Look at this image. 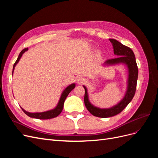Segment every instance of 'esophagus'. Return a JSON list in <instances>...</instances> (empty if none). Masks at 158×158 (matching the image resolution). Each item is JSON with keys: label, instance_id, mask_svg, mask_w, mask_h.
I'll return each mask as SVG.
<instances>
[{"label": "esophagus", "instance_id": "1", "mask_svg": "<svg viewBox=\"0 0 158 158\" xmlns=\"http://www.w3.org/2000/svg\"><path fill=\"white\" fill-rule=\"evenodd\" d=\"M84 80H85L84 78L82 76H78L76 77V81H77V82L79 84H82L84 82Z\"/></svg>", "mask_w": 158, "mask_h": 158}]
</instances>
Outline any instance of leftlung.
Wrapping results in <instances>:
<instances>
[{"instance_id": "left-lung-1", "label": "left lung", "mask_w": 158, "mask_h": 158, "mask_svg": "<svg viewBox=\"0 0 158 158\" xmlns=\"http://www.w3.org/2000/svg\"><path fill=\"white\" fill-rule=\"evenodd\" d=\"M109 40L112 44L114 54L117 57L115 59L107 60L104 62L103 66H113L119 64H125L128 70V78L127 89L124 97L118 103L109 108H99L94 106L89 102L86 86L83 85L85 89L84 103L85 107L94 116L101 118L113 117L120 113L132 101L136 92L138 74L136 58L132 50L116 40L109 39Z\"/></svg>"}]
</instances>
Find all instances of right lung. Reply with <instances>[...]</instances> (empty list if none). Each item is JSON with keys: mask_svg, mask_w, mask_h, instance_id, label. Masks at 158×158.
I'll list each match as a JSON object with an SVG mask.
<instances>
[{"mask_svg": "<svg viewBox=\"0 0 158 158\" xmlns=\"http://www.w3.org/2000/svg\"><path fill=\"white\" fill-rule=\"evenodd\" d=\"M27 50H28V48H26L24 49H23L20 52V53L19 54V56L16 61V63H14V64L13 66L12 74L14 73V69H15L16 64L18 63V62L20 61L23 54L25 52H26ZM75 86H76V84L74 83H73L70 85H68V86L63 90V92H62L60 99L59 100V102H58V103H57L56 106L53 109L48 110V111H44V112L30 113V112H28V111H26V110L23 109L22 107H21V108L22 109V111L24 112L27 116H29L30 117H31V118H38V119H49V118H55V117L58 116L59 114H60V113L62 112V111H63V107H64V101H65L66 97L68 96L69 93L75 88Z\"/></svg>", "mask_w": 158, "mask_h": 158, "instance_id": "obj_1", "label": "right lung"}]
</instances>
